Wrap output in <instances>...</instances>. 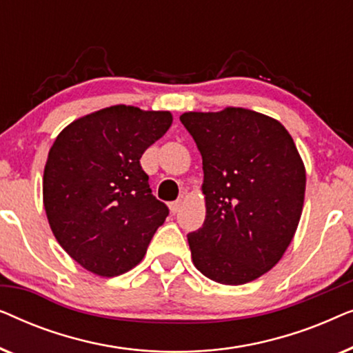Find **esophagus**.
I'll use <instances>...</instances> for the list:
<instances>
[{
	"mask_svg": "<svg viewBox=\"0 0 353 353\" xmlns=\"http://www.w3.org/2000/svg\"><path fill=\"white\" fill-rule=\"evenodd\" d=\"M181 204H183L181 199L172 202V204H170V212H172V214H178V212H180V209H181Z\"/></svg>",
	"mask_w": 353,
	"mask_h": 353,
	"instance_id": "34e87169",
	"label": "esophagus"
}]
</instances>
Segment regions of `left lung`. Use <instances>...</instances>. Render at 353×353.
Instances as JSON below:
<instances>
[{
	"label": "left lung",
	"mask_w": 353,
	"mask_h": 353,
	"mask_svg": "<svg viewBox=\"0 0 353 353\" xmlns=\"http://www.w3.org/2000/svg\"><path fill=\"white\" fill-rule=\"evenodd\" d=\"M202 156L205 220L188 234L194 267L239 286L270 272L301 221L305 165L283 123L244 108L180 115Z\"/></svg>",
	"instance_id": "left-lung-1"
}]
</instances>
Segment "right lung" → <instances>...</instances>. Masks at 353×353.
Masks as SVG:
<instances>
[{"label": "right lung", "mask_w": 353, "mask_h": 353, "mask_svg": "<svg viewBox=\"0 0 353 353\" xmlns=\"http://www.w3.org/2000/svg\"><path fill=\"white\" fill-rule=\"evenodd\" d=\"M173 122L168 110L110 105L57 134L43 173V204L61 248L98 276L141 262L168 209L139 165Z\"/></svg>", "instance_id": "1"}]
</instances>
